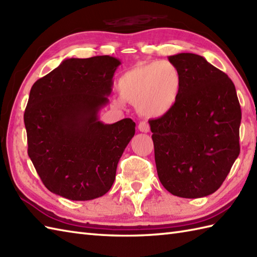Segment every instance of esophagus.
Instances as JSON below:
<instances>
[{
    "instance_id": "34e87169",
    "label": "esophagus",
    "mask_w": 257,
    "mask_h": 257,
    "mask_svg": "<svg viewBox=\"0 0 257 257\" xmlns=\"http://www.w3.org/2000/svg\"><path fill=\"white\" fill-rule=\"evenodd\" d=\"M138 129L140 130L141 133H149L150 132V125H149L148 122L141 121L138 125Z\"/></svg>"
}]
</instances>
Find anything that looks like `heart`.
<instances>
[{
    "label": "heart",
    "instance_id": "heart-1",
    "mask_svg": "<svg viewBox=\"0 0 257 257\" xmlns=\"http://www.w3.org/2000/svg\"><path fill=\"white\" fill-rule=\"evenodd\" d=\"M181 75L170 62L138 64L119 78L117 88L122 100L137 107L147 118L165 116L176 106L181 91Z\"/></svg>",
    "mask_w": 257,
    "mask_h": 257
}]
</instances>
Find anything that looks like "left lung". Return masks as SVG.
Wrapping results in <instances>:
<instances>
[{
    "label": "left lung",
    "instance_id": "1",
    "mask_svg": "<svg viewBox=\"0 0 257 257\" xmlns=\"http://www.w3.org/2000/svg\"><path fill=\"white\" fill-rule=\"evenodd\" d=\"M181 75V91L170 111L149 120L158 177L180 198L214 193L239 155L241 106L228 76L204 57H169Z\"/></svg>",
    "mask_w": 257,
    "mask_h": 257
}]
</instances>
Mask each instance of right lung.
<instances>
[{"label": "right lung", "instance_id": "right-lung-1", "mask_svg": "<svg viewBox=\"0 0 257 257\" xmlns=\"http://www.w3.org/2000/svg\"><path fill=\"white\" fill-rule=\"evenodd\" d=\"M119 65L108 55L65 59L32 86L24 112L27 154L51 192L87 201L110 190L136 132L130 118L111 124L98 119Z\"/></svg>", "mask_w": 257, "mask_h": 257}]
</instances>
